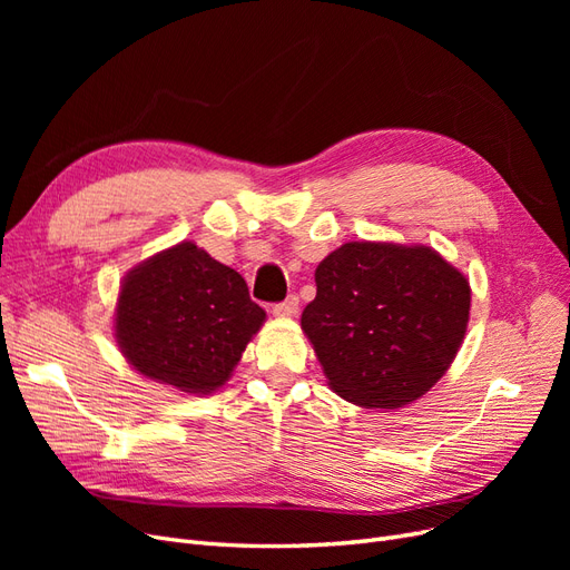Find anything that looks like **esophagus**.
<instances>
[{
	"label": "esophagus",
	"mask_w": 570,
	"mask_h": 570,
	"mask_svg": "<svg viewBox=\"0 0 570 570\" xmlns=\"http://www.w3.org/2000/svg\"><path fill=\"white\" fill-rule=\"evenodd\" d=\"M297 308H299V297L297 295H289L285 302L273 306V314L278 316V318H287V316H295Z\"/></svg>",
	"instance_id": "1"
}]
</instances>
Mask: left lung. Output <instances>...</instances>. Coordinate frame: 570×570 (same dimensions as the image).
Here are the masks:
<instances>
[{"instance_id": "obj_1", "label": "left lung", "mask_w": 570, "mask_h": 570, "mask_svg": "<svg viewBox=\"0 0 570 570\" xmlns=\"http://www.w3.org/2000/svg\"><path fill=\"white\" fill-rule=\"evenodd\" d=\"M469 312V278L435 249L347 243L318 264L302 331L342 400L400 409L452 366Z\"/></svg>"}]
</instances>
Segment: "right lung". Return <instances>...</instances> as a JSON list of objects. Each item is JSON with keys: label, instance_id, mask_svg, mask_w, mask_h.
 Returning a JSON list of instances; mask_svg holds the SVG:
<instances>
[{"label": "right lung", "instance_id": "add662e5", "mask_svg": "<svg viewBox=\"0 0 570 570\" xmlns=\"http://www.w3.org/2000/svg\"><path fill=\"white\" fill-rule=\"evenodd\" d=\"M264 321L243 275L180 243L128 271L114 331L128 364L149 381L209 394L228 381Z\"/></svg>", "mask_w": 570, "mask_h": 570}]
</instances>
